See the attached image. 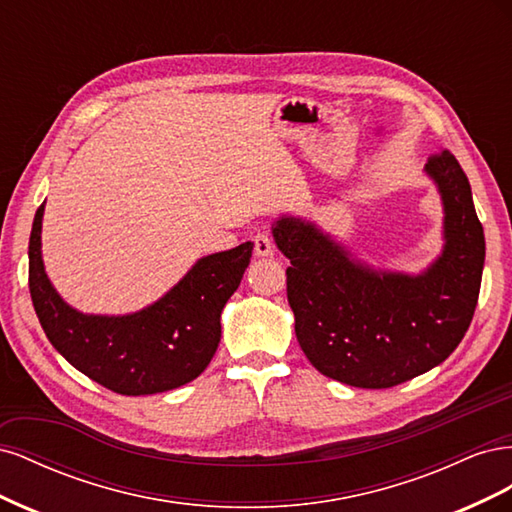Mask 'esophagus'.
Returning <instances> with one entry per match:
<instances>
[{
  "label": "esophagus",
  "instance_id": "obj_1",
  "mask_svg": "<svg viewBox=\"0 0 512 512\" xmlns=\"http://www.w3.org/2000/svg\"><path fill=\"white\" fill-rule=\"evenodd\" d=\"M254 252L256 256H273L275 247H273V239L267 235V232H258L254 237Z\"/></svg>",
  "mask_w": 512,
  "mask_h": 512
}]
</instances>
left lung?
<instances>
[{"instance_id": "8db88e82", "label": "left lung", "mask_w": 512, "mask_h": 512, "mask_svg": "<svg viewBox=\"0 0 512 512\" xmlns=\"http://www.w3.org/2000/svg\"><path fill=\"white\" fill-rule=\"evenodd\" d=\"M444 203V252L423 275L378 273L312 224L282 218L273 237L290 260L286 294L299 346L320 374L391 389L448 359L478 303L485 235L470 181L448 149L425 166Z\"/></svg>"}]
</instances>
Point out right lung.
Masks as SVG:
<instances>
[{"instance_id":"add662e5","label":"right lung","mask_w":512,"mask_h":512,"mask_svg":"<svg viewBox=\"0 0 512 512\" xmlns=\"http://www.w3.org/2000/svg\"><path fill=\"white\" fill-rule=\"evenodd\" d=\"M44 205L29 237V292L49 342L108 391L153 395L198 378L222 337L220 314L241 284L254 243L200 258L164 297L130 316H87L61 301L40 254Z\"/></svg>"}]
</instances>
